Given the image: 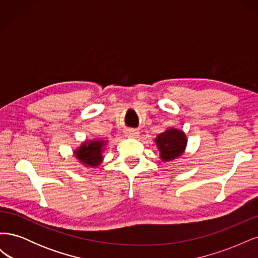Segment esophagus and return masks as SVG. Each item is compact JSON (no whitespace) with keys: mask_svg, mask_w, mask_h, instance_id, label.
<instances>
[{"mask_svg":"<svg viewBox=\"0 0 258 258\" xmlns=\"http://www.w3.org/2000/svg\"><path fill=\"white\" fill-rule=\"evenodd\" d=\"M139 134H140V132H139L138 130H132V129H130V130H127V131H126V136L129 137V138H138V137H139Z\"/></svg>","mask_w":258,"mask_h":258,"instance_id":"1","label":"esophagus"}]
</instances>
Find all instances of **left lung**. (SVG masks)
Returning a JSON list of instances; mask_svg holds the SVG:
<instances>
[{
  "label": "left lung",
  "instance_id": "obj_1",
  "mask_svg": "<svg viewBox=\"0 0 258 258\" xmlns=\"http://www.w3.org/2000/svg\"><path fill=\"white\" fill-rule=\"evenodd\" d=\"M156 144L159 147L162 159L172 160L183 153L186 146V137L182 131L169 129L157 137Z\"/></svg>",
  "mask_w": 258,
  "mask_h": 258
}]
</instances>
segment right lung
I'll return each mask as SVG.
<instances>
[{"label":"right lung","instance_id":"add662e5","mask_svg":"<svg viewBox=\"0 0 258 258\" xmlns=\"http://www.w3.org/2000/svg\"><path fill=\"white\" fill-rule=\"evenodd\" d=\"M103 141H92L89 143L83 144L80 150L76 151V157L79 158L85 165L91 167L99 166V163L102 160V146Z\"/></svg>","mask_w":258,"mask_h":258}]
</instances>
